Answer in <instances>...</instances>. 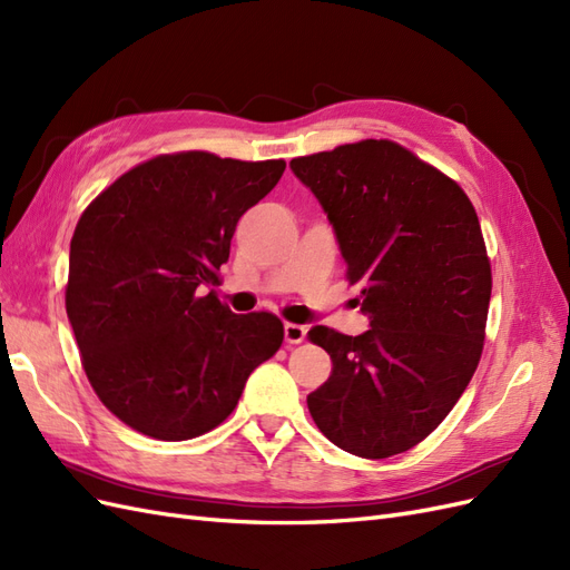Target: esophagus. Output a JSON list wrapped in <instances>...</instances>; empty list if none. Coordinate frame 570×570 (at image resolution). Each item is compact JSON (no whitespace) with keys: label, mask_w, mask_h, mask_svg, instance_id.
I'll list each match as a JSON object with an SVG mask.
<instances>
[{"label":"esophagus","mask_w":570,"mask_h":570,"mask_svg":"<svg viewBox=\"0 0 570 570\" xmlns=\"http://www.w3.org/2000/svg\"><path fill=\"white\" fill-rule=\"evenodd\" d=\"M306 340V327L299 323H285V342L287 344H299Z\"/></svg>","instance_id":"esophagus-1"}]
</instances>
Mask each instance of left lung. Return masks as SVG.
<instances>
[{
  "mask_svg": "<svg viewBox=\"0 0 570 570\" xmlns=\"http://www.w3.org/2000/svg\"><path fill=\"white\" fill-rule=\"evenodd\" d=\"M335 230L371 327L314 325L333 373L306 396L340 450L387 459L425 440L469 387L482 354L492 273L463 189L390 140L289 161Z\"/></svg>",
  "mask_w": 570,
  "mask_h": 570,
  "instance_id": "obj_1",
  "label": "left lung"
}]
</instances>
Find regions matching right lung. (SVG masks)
<instances>
[{
  "label": "right lung",
  "mask_w": 570,
  "mask_h": 570,
  "mask_svg": "<svg viewBox=\"0 0 570 570\" xmlns=\"http://www.w3.org/2000/svg\"><path fill=\"white\" fill-rule=\"evenodd\" d=\"M283 170V159L164 154L130 168L80 216L66 314L90 385L137 433L166 442L209 433L249 373L281 350L278 316H237L209 287L239 216Z\"/></svg>",
  "instance_id": "right-lung-1"
}]
</instances>
